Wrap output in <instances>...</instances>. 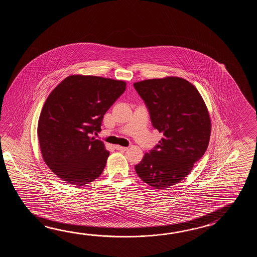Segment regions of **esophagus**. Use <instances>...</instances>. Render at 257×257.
Listing matches in <instances>:
<instances>
[{
  "instance_id": "1",
  "label": "esophagus",
  "mask_w": 257,
  "mask_h": 257,
  "mask_svg": "<svg viewBox=\"0 0 257 257\" xmlns=\"http://www.w3.org/2000/svg\"><path fill=\"white\" fill-rule=\"evenodd\" d=\"M115 150H117V151H120V152H126V150H127V148L126 147H122V146H119V145H115Z\"/></svg>"
}]
</instances>
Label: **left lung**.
Here are the masks:
<instances>
[{
    "label": "left lung",
    "instance_id": "obj_1",
    "mask_svg": "<svg viewBox=\"0 0 257 257\" xmlns=\"http://www.w3.org/2000/svg\"><path fill=\"white\" fill-rule=\"evenodd\" d=\"M134 88L153 127L164 135L135 170L149 186L164 189L185 179L208 149V109L197 88L179 77L135 82Z\"/></svg>",
    "mask_w": 257,
    "mask_h": 257
}]
</instances>
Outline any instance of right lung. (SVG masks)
<instances>
[{
	"label": "right lung",
	"mask_w": 257,
	"mask_h": 257,
	"mask_svg": "<svg viewBox=\"0 0 257 257\" xmlns=\"http://www.w3.org/2000/svg\"><path fill=\"white\" fill-rule=\"evenodd\" d=\"M126 90V82L103 77L71 75L44 104L38 135L44 161L62 181L76 186L104 171L109 152L93 134L106 111Z\"/></svg>",
	"instance_id": "1"
}]
</instances>
